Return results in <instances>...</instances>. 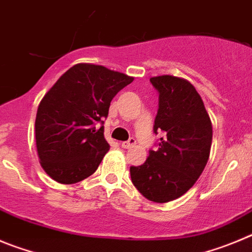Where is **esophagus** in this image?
<instances>
[{
  "mask_svg": "<svg viewBox=\"0 0 252 252\" xmlns=\"http://www.w3.org/2000/svg\"><path fill=\"white\" fill-rule=\"evenodd\" d=\"M135 144V139L134 138H129V140H126V142H122L121 146L123 147V148L128 149V148H131V147L134 146Z\"/></svg>",
  "mask_w": 252,
  "mask_h": 252,
  "instance_id": "esophagus-1",
  "label": "esophagus"
}]
</instances>
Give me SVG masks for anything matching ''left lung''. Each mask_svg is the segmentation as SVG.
<instances>
[{"label": "left lung", "mask_w": 252, "mask_h": 252, "mask_svg": "<svg viewBox=\"0 0 252 252\" xmlns=\"http://www.w3.org/2000/svg\"><path fill=\"white\" fill-rule=\"evenodd\" d=\"M159 93L153 131L163 137L142 165L130 167V178L149 201L178 198L196 183L207 164L212 124L202 99L189 81L171 75L151 78Z\"/></svg>", "instance_id": "obj_1"}]
</instances>
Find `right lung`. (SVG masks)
Returning a JSON list of instances; mask_svg holds the SVG:
<instances>
[{"mask_svg": "<svg viewBox=\"0 0 252 252\" xmlns=\"http://www.w3.org/2000/svg\"><path fill=\"white\" fill-rule=\"evenodd\" d=\"M133 78L101 65L78 64L45 94L35 122L36 148L54 181L72 185L92 176L109 151L104 118L110 101ZM100 123L98 129L94 126Z\"/></svg>", "mask_w": 252, "mask_h": 252, "instance_id": "1", "label": "right lung"}]
</instances>
